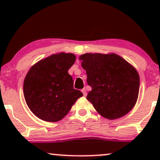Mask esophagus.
Masks as SVG:
<instances>
[{
  "instance_id": "esophagus-1",
  "label": "esophagus",
  "mask_w": 160,
  "mask_h": 160,
  "mask_svg": "<svg viewBox=\"0 0 160 160\" xmlns=\"http://www.w3.org/2000/svg\"><path fill=\"white\" fill-rule=\"evenodd\" d=\"M81 92H82V94H83L84 96H86V94H87V93H86V90L85 88H83V89L81 90Z\"/></svg>"
}]
</instances>
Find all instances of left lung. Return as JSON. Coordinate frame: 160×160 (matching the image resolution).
I'll use <instances>...</instances> for the list:
<instances>
[{"label":"left lung","mask_w":160,"mask_h":160,"mask_svg":"<svg viewBox=\"0 0 160 160\" xmlns=\"http://www.w3.org/2000/svg\"><path fill=\"white\" fill-rule=\"evenodd\" d=\"M92 90L86 98L102 117H123L137 102L140 80L137 71L116 54L86 53L80 56Z\"/></svg>","instance_id":"left-lung-1"}]
</instances>
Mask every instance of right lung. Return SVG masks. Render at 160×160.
Segmentation results:
<instances>
[{
    "instance_id": "obj_1",
    "label": "right lung",
    "mask_w": 160,
    "mask_h": 160,
    "mask_svg": "<svg viewBox=\"0 0 160 160\" xmlns=\"http://www.w3.org/2000/svg\"><path fill=\"white\" fill-rule=\"evenodd\" d=\"M76 57L61 52L40 60L29 70L24 80L23 91L29 109L36 117L47 122H57L67 115L79 98L68 74Z\"/></svg>"
}]
</instances>
